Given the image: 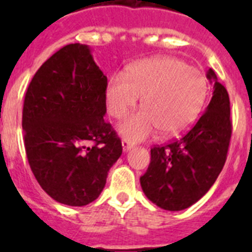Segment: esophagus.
Here are the masks:
<instances>
[{
	"instance_id": "34e87169",
	"label": "esophagus",
	"mask_w": 252,
	"mask_h": 252,
	"mask_svg": "<svg viewBox=\"0 0 252 252\" xmlns=\"http://www.w3.org/2000/svg\"><path fill=\"white\" fill-rule=\"evenodd\" d=\"M121 142H122V149H124V151H128V150H130V149H132L133 144L130 141V140L124 139Z\"/></svg>"
}]
</instances>
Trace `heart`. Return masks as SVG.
I'll list each match as a JSON object with an SVG mask.
<instances>
[{"label":"heart","mask_w":252,"mask_h":252,"mask_svg":"<svg viewBox=\"0 0 252 252\" xmlns=\"http://www.w3.org/2000/svg\"><path fill=\"white\" fill-rule=\"evenodd\" d=\"M203 73L174 57H155L128 66L106 88L107 110L112 117L127 115L142 97L144 110L119 124V132L139 141L159 128L162 136L183 133L195 121L207 97Z\"/></svg>","instance_id":"b5f03b06"}]
</instances>
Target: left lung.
Instances as JSON below:
<instances>
[{
    "label": "left lung",
    "instance_id": "1",
    "mask_svg": "<svg viewBox=\"0 0 252 252\" xmlns=\"http://www.w3.org/2000/svg\"><path fill=\"white\" fill-rule=\"evenodd\" d=\"M212 99L203 115L178 140L151 149V161L140 178L146 197L166 211H182L198 202L213 186L226 162L232 122L230 98L212 69Z\"/></svg>",
    "mask_w": 252,
    "mask_h": 252
}]
</instances>
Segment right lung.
I'll use <instances>...</instances> for the list:
<instances>
[{
	"label": "right lung",
	"mask_w": 252,
	"mask_h": 252,
	"mask_svg": "<svg viewBox=\"0 0 252 252\" xmlns=\"http://www.w3.org/2000/svg\"><path fill=\"white\" fill-rule=\"evenodd\" d=\"M107 77L91 49L69 44L31 79L22 110L26 157L40 187L54 201L82 207L98 198L122 154L104 121Z\"/></svg>",
	"instance_id": "1"
}]
</instances>
